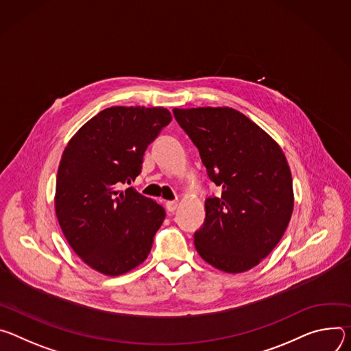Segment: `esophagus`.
<instances>
[{"label": "esophagus", "mask_w": 351, "mask_h": 351, "mask_svg": "<svg viewBox=\"0 0 351 351\" xmlns=\"http://www.w3.org/2000/svg\"><path fill=\"white\" fill-rule=\"evenodd\" d=\"M166 209H167V212L173 213V212L177 209V202H174V201H169V202H166Z\"/></svg>", "instance_id": "1"}]
</instances>
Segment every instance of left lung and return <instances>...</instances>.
<instances>
[{
  "instance_id": "8db88e82",
  "label": "left lung",
  "mask_w": 351,
  "mask_h": 351,
  "mask_svg": "<svg viewBox=\"0 0 351 351\" xmlns=\"http://www.w3.org/2000/svg\"><path fill=\"white\" fill-rule=\"evenodd\" d=\"M180 127L199 150L221 197L205 201L195 248L212 266L240 274L274 250L289 226L293 180L280 146L243 112L230 107L174 108Z\"/></svg>"
}]
</instances>
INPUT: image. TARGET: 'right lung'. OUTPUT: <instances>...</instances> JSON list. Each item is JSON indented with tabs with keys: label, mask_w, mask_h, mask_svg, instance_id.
<instances>
[{
	"label": "right lung",
	"mask_w": 351,
	"mask_h": 351,
	"mask_svg": "<svg viewBox=\"0 0 351 351\" xmlns=\"http://www.w3.org/2000/svg\"><path fill=\"white\" fill-rule=\"evenodd\" d=\"M171 121L163 107H110L68 142L57 173L56 213L71 248L107 276L141 265L166 217L131 184L146 147Z\"/></svg>",
	"instance_id": "right-lung-1"
}]
</instances>
